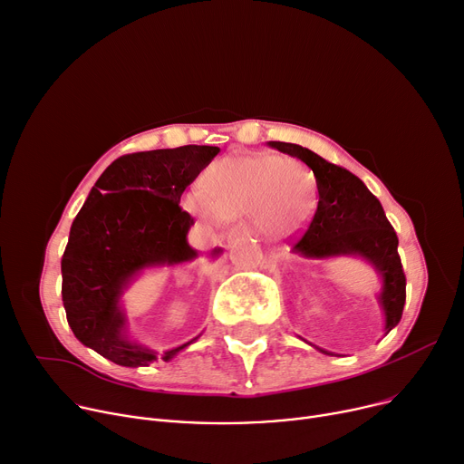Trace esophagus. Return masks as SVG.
<instances>
[{
	"mask_svg": "<svg viewBox=\"0 0 464 464\" xmlns=\"http://www.w3.org/2000/svg\"><path fill=\"white\" fill-rule=\"evenodd\" d=\"M248 233H250V227H248V226L238 224V226H235V227L229 229V233H227V242H233V240H237L238 237L248 235Z\"/></svg>",
	"mask_w": 464,
	"mask_h": 464,
	"instance_id": "esophagus-1",
	"label": "esophagus"
}]
</instances>
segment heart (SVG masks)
I'll list each match as a JSON object with an SVG mask.
<instances>
[{"label": "heart", "instance_id": "heart-1", "mask_svg": "<svg viewBox=\"0 0 464 464\" xmlns=\"http://www.w3.org/2000/svg\"><path fill=\"white\" fill-rule=\"evenodd\" d=\"M201 190L182 199V208L205 224L252 214L256 227L270 238H285L310 224L315 212L314 171L277 154H235L208 166Z\"/></svg>", "mask_w": 464, "mask_h": 464}]
</instances>
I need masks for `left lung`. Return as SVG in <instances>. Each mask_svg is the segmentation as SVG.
Here are the masks:
<instances>
[{
	"label": "left lung",
	"mask_w": 464,
	"mask_h": 464,
	"mask_svg": "<svg viewBox=\"0 0 464 464\" xmlns=\"http://www.w3.org/2000/svg\"><path fill=\"white\" fill-rule=\"evenodd\" d=\"M268 147L304 162L317 182V212L310 229L293 246V252L321 261L356 257L372 266L381 280V291L375 296L384 315V335L390 334L403 315L407 280L397 254L399 240L381 201L356 175L326 162L310 149L284 141H268ZM315 349L339 356L321 347Z\"/></svg>",
	"instance_id": "1"
}]
</instances>
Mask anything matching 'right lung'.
<instances>
[{
  "label": "right lung",
  "instance_id": "right-lung-1",
  "mask_svg": "<svg viewBox=\"0 0 464 464\" xmlns=\"http://www.w3.org/2000/svg\"><path fill=\"white\" fill-rule=\"evenodd\" d=\"M218 152L220 147L184 145L127 154L91 188L61 259L67 321L85 347L122 367L159 358L129 335L122 295L145 270L198 257L188 244L194 220L179 201ZM220 256L222 248L210 252L212 259ZM199 335L166 351L162 360L169 362Z\"/></svg>",
  "mask_w": 464,
  "mask_h": 464
}]
</instances>
